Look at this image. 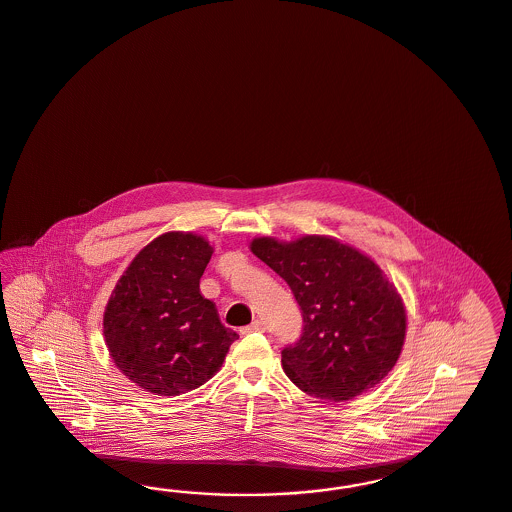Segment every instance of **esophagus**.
Masks as SVG:
<instances>
[{
	"label": "esophagus",
	"mask_w": 512,
	"mask_h": 512,
	"mask_svg": "<svg viewBox=\"0 0 512 512\" xmlns=\"http://www.w3.org/2000/svg\"><path fill=\"white\" fill-rule=\"evenodd\" d=\"M251 331H259V333H263L266 331V324L263 320H255L253 324H249L247 328H244V333H251Z\"/></svg>",
	"instance_id": "34e87169"
}]
</instances>
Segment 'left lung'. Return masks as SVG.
<instances>
[{
	"label": "left lung",
	"instance_id": "8db88e82",
	"mask_svg": "<svg viewBox=\"0 0 512 512\" xmlns=\"http://www.w3.org/2000/svg\"><path fill=\"white\" fill-rule=\"evenodd\" d=\"M251 251L286 280L301 308L303 333L282 350L287 377L335 402L381 383L406 337V310L381 268L322 236L291 244L257 238Z\"/></svg>",
	"mask_w": 512,
	"mask_h": 512
}]
</instances>
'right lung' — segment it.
<instances>
[{
  "label": "right lung",
  "instance_id": "add662e5",
  "mask_svg": "<svg viewBox=\"0 0 512 512\" xmlns=\"http://www.w3.org/2000/svg\"><path fill=\"white\" fill-rule=\"evenodd\" d=\"M213 249L167 232L123 272L104 312V339L123 375L148 392L177 396L219 371L238 333L226 328L200 278Z\"/></svg>",
  "mask_w": 512,
  "mask_h": 512
}]
</instances>
